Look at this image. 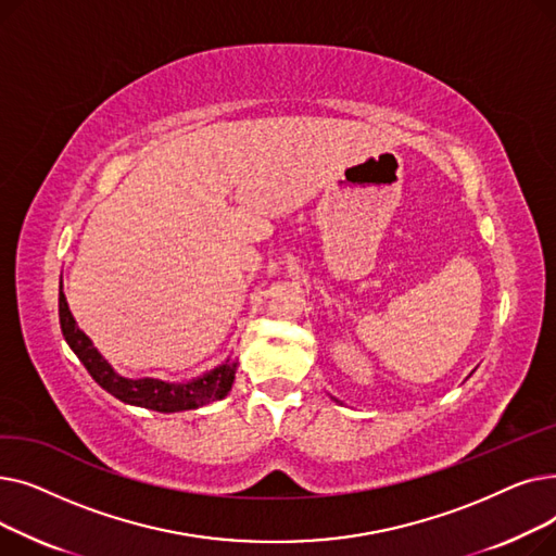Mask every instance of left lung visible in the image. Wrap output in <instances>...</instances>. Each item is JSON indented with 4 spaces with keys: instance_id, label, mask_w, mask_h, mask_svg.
Instances as JSON below:
<instances>
[{
    "instance_id": "obj_1",
    "label": "left lung",
    "mask_w": 556,
    "mask_h": 556,
    "mask_svg": "<svg viewBox=\"0 0 556 556\" xmlns=\"http://www.w3.org/2000/svg\"><path fill=\"white\" fill-rule=\"evenodd\" d=\"M333 401H336V403H340V401H338V399H333Z\"/></svg>"
}]
</instances>
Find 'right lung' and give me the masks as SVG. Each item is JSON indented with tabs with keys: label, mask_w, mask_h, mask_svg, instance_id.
Returning <instances> with one entry per match:
<instances>
[{
	"label": "right lung",
	"mask_w": 556,
	"mask_h": 556,
	"mask_svg": "<svg viewBox=\"0 0 556 556\" xmlns=\"http://www.w3.org/2000/svg\"><path fill=\"white\" fill-rule=\"evenodd\" d=\"M58 317H61V329L70 344L72 352L78 361L90 371L94 381L110 392L114 399H119L128 405L146 407V410L155 413H185L195 410V407L210 405L220 401L229 394L233 378H237V361L227 356L220 365L210 371H202L191 381H162V378L143 376V378H128L116 371L94 346L90 336H85L78 329L76 319L70 311L67 298L63 293V279H61V293H58Z\"/></svg>",
	"instance_id": "add662e5"
}]
</instances>
